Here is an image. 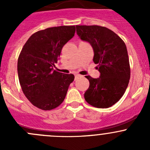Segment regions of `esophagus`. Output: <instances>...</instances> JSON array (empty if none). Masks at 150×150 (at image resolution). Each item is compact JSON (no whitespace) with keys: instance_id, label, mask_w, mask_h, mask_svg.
I'll return each instance as SVG.
<instances>
[{"instance_id":"obj_1","label":"esophagus","mask_w":150,"mask_h":150,"mask_svg":"<svg viewBox=\"0 0 150 150\" xmlns=\"http://www.w3.org/2000/svg\"><path fill=\"white\" fill-rule=\"evenodd\" d=\"M78 77H79V75H75V80L78 79Z\"/></svg>"}]
</instances>
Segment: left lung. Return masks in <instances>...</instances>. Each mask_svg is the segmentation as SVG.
Segmentation results:
<instances>
[{
	"mask_svg": "<svg viewBox=\"0 0 150 150\" xmlns=\"http://www.w3.org/2000/svg\"><path fill=\"white\" fill-rule=\"evenodd\" d=\"M80 38L88 42L94 53L93 61L100 72L98 78L86 76L89 87L86 102L98 108H108L125 93L131 75L129 59L123 40L110 29L98 25H76Z\"/></svg>",
	"mask_w": 150,
	"mask_h": 150,
	"instance_id": "obj_1",
	"label": "left lung"
}]
</instances>
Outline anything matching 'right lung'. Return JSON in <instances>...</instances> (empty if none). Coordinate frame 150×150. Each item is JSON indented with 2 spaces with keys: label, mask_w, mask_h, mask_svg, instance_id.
<instances>
[{
  "label": "right lung",
  "mask_w": 150,
  "mask_h": 150,
  "mask_svg": "<svg viewBox=\"0 0 150 150\" xmlns=\"http://www.w3.org/2000/svg\"><path fill=\"white\" fill-rule=\"evenodd\" d=\"M75 33V26L40 30L29 38L21 51L17 62L19 83L25 96L38 108L53 110L65 98L75 76L53 70V67Z\"/></svg>",
  "instance_id": "right-lung-1"
}]
</instances>
